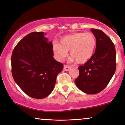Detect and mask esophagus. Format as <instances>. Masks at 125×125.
<instances>
[{
	"label": "esophagus",
	"mask_w": 125,
	"mask_h": 125,
	"mask_svg": "<svg viewBox=\"0 0 125 125\" xmlns=\"http://www.w3.org/2000/svg\"><path fill=\"white\" fill-rule=\"evenodd\" d=\"M70 68H71V67L68 66V65H64V70L65 71H69L70 70Z\"/></svg>",
	"instance_id": "esophagus-1"
}]
</instances>
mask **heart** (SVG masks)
<instances>
[{
	"mask_svg": "<svg viewBox=\"0 0 125 125\" xmlns=\"http://www.w3.org/2000/svg\"><path fill=\"white\" fill-rule=\"evenodd\" d=\"M96 44V39L92 33H75L64 36L60 43L53 44V51L58 61H64L70 51L72 61L84 64L93 56Z\"/></svg>",
	"mask_w": 125,
	"mask_h": 125,
	"instance_id": "b5f03b06",
	"label": "heart"
}]
</instances>
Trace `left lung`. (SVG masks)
Listing matches in <instances>:
<instances>
[{"label": "left lung", "instance_id": "left-lung-1", "mask_svg": "<svg viewBox=\"0 0 125 125\" xmlns=\"http://www.w3.org/2000/svg\"><path fill=\"white\" fill-rule=\"evenodd\" d=\"M91 30L96 38L95 52L89 61L79 67V75L75 83L84 93L96 94L107 86L115 73L116 49L103 31Z\"/></svg>", "mask_w": 125, "mask_h": 125}]
</instances>
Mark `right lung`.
<instances>
[{
    "label": "right lung",
    "mask_w": 125,
    "mask_h": 125,
    "mask_svg": "<svg viewBox=\"0 0 125 125\" xmlns=\"http://www.w3.org/2000/svg\"><path fill=\"white\" fill-rule=\"evenodd\" d=\"M44 32H32L15 47L11 57L12 74L16 83L31 98L42 99L54 88L63 64L53 58L51 42Z\"/></svg>",
    "instance_id": "right-lung-1"
}]
</instances>
